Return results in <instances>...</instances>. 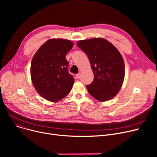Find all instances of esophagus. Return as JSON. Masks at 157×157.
I'll use <instances>...</instances> for the list:
<instances>
[{"instance_id": "obj_1", "label": "esophagus", "mask_w": 157, "mask_h": 157, "mask_svg": "<svg viewBox=\"0 0 157 157\" xmlns=\"http://www.w3.org/2000/svg\"><path fill=\"white\" fill-rule=\"evenodd\" d=\"M80 77H81V74H79V73H78V74H77L76 75V78L78 79H79L80 78Z\"/></svg>"}]
</instances>
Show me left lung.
Instances as JSON below:
<instances>
[{
	"instance_id": "8db88e82",
	"label": "left lung",
	"mask_w": 157,
	"mask_h": 157,
	"mask_svg": "<svg viewBox=\"0 0 157 157\" xmlns=\"http://www.w3.org/2000/svg\"><path fill=\"white\" fill-rule=\"evenodd\" d=\"M77 46L87 55L94 78L86 85L88 93L104 102L111 99L120 91L125 77V65L118 49L102 38L81 40Z\"/></svg>"
}]
</instances>
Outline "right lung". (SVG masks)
Masks as SVG:
<instances>
[{
    "mask_svg": "<svg viewBox=\"0 0 157 157\" xmlns=\"http://www.w3.org/2000/svg\"><path fill=\"white\" fill-rule=\"evenodd\" d=\"M72 41L52 39L41 46L33 57L30 74L33 85L45 99L57 102L67 96L74 79L68 71L65 56L72 48Z\"/></svg>",
    "mask_w": 157,
    "mask_h": 157,
    "instance_id": "add662e5",
    "label": "right lung"
}]
</instances>
